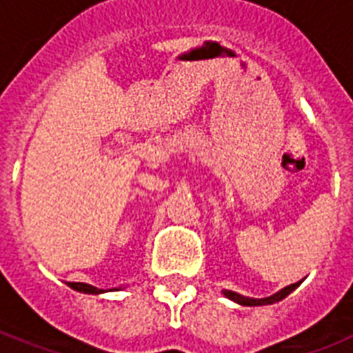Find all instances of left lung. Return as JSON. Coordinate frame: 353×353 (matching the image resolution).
I'll return each instance as SVG.
<instances>
[{
  "label": "left lung",
  "instance_id": "left-lung-1",
  "mask_svg": "<svg viewBox=\"0 0 353 353\" xmlns=\"http://www.w3.org/2000/svg\"><path fill=\"white\" fill-rule=\"evenodd\" d=\"M299 285H301V282L285 285L284 290L276 291L274 295L265 296V299H249V296H243V295H240V293H234V291H229V290L223 291V295H225L227 299H231V301L241 304V306H265V304H274V302H280L282 299H285V296L290 295L291 291H295Z\"/></svg>",
  "mask_w": 353,
  "mask_h": 353
}]
</instances>
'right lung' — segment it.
Instances as JSON below:
<instances>
[{"mask_svg": "<svg viewBox=\"0 0 353 353\" xmlns=\"http://www.w3.org/2000/svg\"><path fill=\"white\" fill-rule=\"evenodd\" d=\"M69 288H73L74 291H80V293H90V295H99V293H104V290H99L95 285L84 284V282H69Z\"/></svg>", "mask_w": 353, "mask_h": 353, "instance_id": "right-lung-1", "label": "right lung"}]
</instances>
